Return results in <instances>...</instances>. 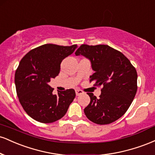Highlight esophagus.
<instances>
[{
	"label": "esophagus",
	"instance_id": "34e87169",
	"mask_svg": "<svg viewBox=\"0 0 155 155\" xmlns=\"http://www.w3.org/2000/svg\"><path fill=\"white\" fill-rule=\"evenodd\" d=\"M84 92L81 91V90H76V96H79V95H81V94H83Z\"/></svg>",
	"mask_w": 155,
	"mask_h": 155
}]
</instances>
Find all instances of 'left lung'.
Here are the masks:
<instances>
[{
  "mask_svg": "<svg viewBox=\"0 0 155 155\" xmlns=\"http://www.w3.org/2000/svg\"><path fill=\"white\" fill-rule=\"evenodd\" d=\"M90 60L95 71L90 81L103 86L97 98L87 93L90 103L85 115L95 124H108L123 116L137 92V72L130 60L120 51L108 45L82 44L75 52Z\"/></svg>",
  "mask_w": 155,
  "mask_h": 155,
  "instance_id": "8db88e82",
  "label": "left lung"
}]
</instances>
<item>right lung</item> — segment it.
Returning <instances> with one entry per match:
<instances>
[{
    "mask_svg": "<svg viewBox=\"0 0 155 155\" xmlns=\"http://www.w3.org/2000/svg\"><path fill=\"white\" fill-rule=\"evenodd\" d=\"M76 48V44H44L32 49L21 60L15 72L16 90L22 108L33 120L51 123L66 114L75 98L74 90L54 95V89L48 83L59 74L61 62Z\"/></svg>",
    "mask_w": 155,
    "mask_h": 155,
    "instance_id": "obj_1",
    "label": "right lung"
}]
</instances>
